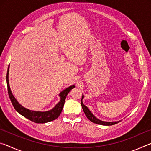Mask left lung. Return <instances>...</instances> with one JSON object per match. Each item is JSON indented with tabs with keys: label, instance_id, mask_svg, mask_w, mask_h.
Listing matches in <instances>:
<instances>
[{
	"label": "left lung",
	"instance_id": "left-lung-1",
	"mask_svg": "<svg viewBox=\"0 0 151 151\" xmlns=\"http://www.w3.org/2000/svg\"><path fill=\"white\" fill-rule=\"evenodd\" d=\"M84 98V96L83 95V97H82V99H81V106H82V108L83 109V111L85 112V115L87 117L88 120H90L91 122H94V123H96V124H101V125H106V126H109V125H113V124H115L116 123H118L120 121H116V122H105V121H102L101 120H99L97 118H96L95 116H94L93 113L89 111V109L87 108V106H86L85 105H84V104L83 103V99Z\"/></svg>",
	"mask_w": 151,
	"mask_h": 151
}]
</instances>
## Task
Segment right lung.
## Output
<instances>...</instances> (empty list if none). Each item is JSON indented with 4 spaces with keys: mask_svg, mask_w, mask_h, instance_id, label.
Returning <instances> with one entry per match:
<instances>
[{
    "mask_svg": "<svg viewBox=\"0 0 151 151\" xmlns=\"http://www.w3.org/2000/svg\"><path fill=\"white\" fill-rule=\"evenodd\" d=\"M9 66L6 73V84L7 88H8L9 96L10 99H11L12 105H13L14 109L16 110L19 113L21 114V115L24 116L25 118L30 120V121L36 122V123H45V122L52 121L53 120L57 119L63 111L66 97L67 96L68 93H69L71 89L75 88V85H72L61 92L59 94V96L60 97V102L52 110H50V111L46 112L30 111V110L24 108V107H23L22 105H20V104L18 103L14 96L12 95L9 83Z\"/></svg>",
    "mask_w": 151,
    "mask_h": 151,
    "instance_id": "1",
    "label": "right lung"
}]
</instances>
